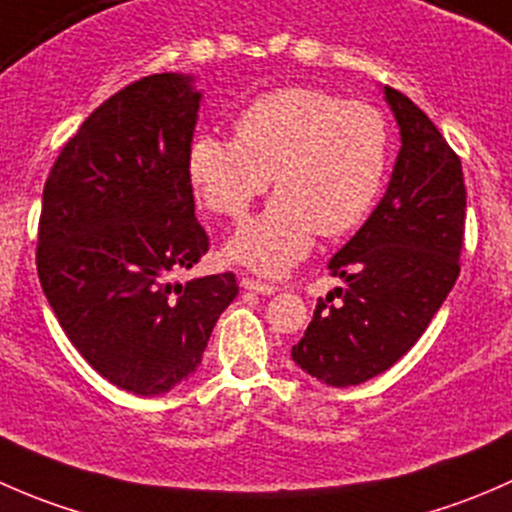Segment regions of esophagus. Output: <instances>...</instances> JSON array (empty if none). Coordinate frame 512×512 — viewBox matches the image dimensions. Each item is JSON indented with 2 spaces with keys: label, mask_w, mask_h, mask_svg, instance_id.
I'll return each instance as SVG.
<instances>
[{
  "label": "esophagus",
  "mask_w": 512,
  "mask_h": 512,
  "mask_svg": "<svg viewBox=\"0 0 512 512\" xmlns=\"http://www.w3.org/2000/svg\"><path fill=\"white\" fill-rule=\"evenodd\" d=\"M240 285L245 287V289H250V292L267 294V297H270V294H275V292H277V287H275V285H265V282H257V280H252V277H242Z\"/></svg>",
  "instance_id": "34e87169"
}]
</instances>
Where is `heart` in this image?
<instances>
[{"label":"heart","instance_id":"heart-1","mask_svg":"<svg viewBox=\"0 0 512 512\" xmlns=\"http://www.w3.org/2000/svg\"><path fill=\"white\" fill-rule=\"evenodd\" d=\"M386 165L384 113L312 86L252 98L235 116V138L203 133L188 151L200 198L223 218L240 220L272 178V203L227 242V257L262 275L292 270L319 232H354L379 200Z\"/></svg>","mask_w":512,"mask_h":512}]
</instances>
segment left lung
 I'll return each mask as SVG.
<instances>
[{
	"label": "left lung",
	"mask_w": 512,
	"mask_h": 512,
	"mask_svg": "<svg viewBox=\"0 0 512 512\" xmlns=\"http://www.w3.org/2000/svg\"><path fill=\"white\" fill-rule=\"evenodd\" d=\"M401 133L389 188L359 232L329 260L343 302L319 299L294 364L327 386H356L418 342L461 272L466 183L461 158L431 118L384 86Z\"/></svg>",
	"instance_id": "1"
}]
</instances>
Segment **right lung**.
I'll list each match as a JSON object with an SVG mask.
<instances>
[{
	"label": "right lung",
	"mask_w": 512,
	"mask_h": 512,
	"mask_svg": "<svg viewBox=\"0 0 512 512\" xmlns=\"http://www.w3.org/2000/svg\"><path fill=\"white\" fill-rule=\"evenodd\" d=\"M200 98L193 76L133 81L81 123L44 185L41 289L79 354L138 396L188 379L237 297L232 272L168 280L210 247L188 170Z\"/></svg>",
	"instance_id": "1"
}]
</instances>
